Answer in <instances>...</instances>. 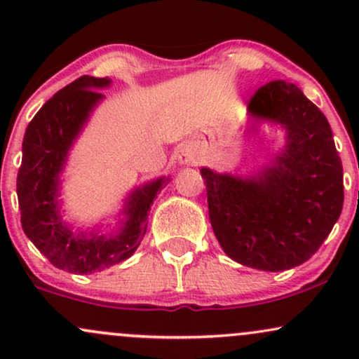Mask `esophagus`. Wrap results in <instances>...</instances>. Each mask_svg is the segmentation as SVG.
Listing matches in <instances>:
<instances>
[{"label": "esophagus", "mask_w": 359, "mask_h": 359, "mask_svg": "<svg viewBox=\"0 0 359 359\" xmlns=\"http://www.w3.org/2000/svg\"><path fill=\"white\" fill-rule=\"evenodd\" d=\"M197 160V155H196V148L192 145H184L180 147L179 150V162L180 165H194Z\"/></svg>", "instance_id": "34e87169"}]
</instances>
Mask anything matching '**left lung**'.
Returning a JSON list of instances; mask_svg holds the SVG:
<instances>
[{"label": "left lung", "mask_w": 359, "mask_h": 359, "mask_svg": "<svg viewBox=\"0 0 359 359\" xmlns=\"http://www.w3.org/2000/svg\"><path fill=\"white\" fill-rule=\"evenodd\" d=\"M253 119L287 131V145L257 175L201 168L209 219L224 253L265 271L302 265L339 219L343 165L327 119L295 84L271 81L248 102Z\"/></svg>", "instance_id": "left-lung-1"}]
</instances>
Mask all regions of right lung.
<instances>
[{
  "label": "right lung",
  "mask_w": 359,
  "mask_h": 359,
  "mask_svg": "<svg viewBox=\"0 0 359 359\" xmlns=\"http://www.w3.org/2000/svg\"><path fill=\"white\" fill-rule=\"evenodd\" d=\"M108 77L82 76L53 94L28 123L22 167L16 179L22 228L40 253L57 269L94 273L130 258L147 233L148 211L168 177L148 182L128 196L126 219L114 234L72 231L60 217L59 182L74 140L100 102Z\"/></svg>",
  "instance_id": "obj_1"
}]
</instances>
